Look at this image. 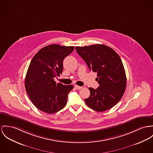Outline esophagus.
<instances>
[{
  "instance_id": "obj_1",
  "label": "esophagus",
  "mask_w": 153,
  "mask_h": 153,
  "mask_svg": "<svg viewBox=\"0 0 153 153\" xmlns=\"http://www.w3.org/2000/svg\"><path fill=\"white\" fill-rule=\"evenodd\" d=\"M74 87H75L76 89H78V90L82 89V86H79V85H74Z\"/></svg>"
}]
</instances>
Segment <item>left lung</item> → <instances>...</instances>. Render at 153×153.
I'll return each mask as SVG.
<instances>
[{
  "label": "left lung",
  "mask_w": 153,
  "mask_h": 153,
  "mask_svg": "<svg viewBox=\"0 0 153 153\" xmlns=\"http://www.w3.org/2000/svg\"><path fill=\"white\" fill-rule=\"evenodd\" d=\"M77 53L85 62L90 71L97 73V89L90 87V95L85 102L90 108L103 112L115 105L126 89V76L121 59L111 48L95 44L76 47Z\"/></svg>",
  "instance_id": "1"
}]
</instances>
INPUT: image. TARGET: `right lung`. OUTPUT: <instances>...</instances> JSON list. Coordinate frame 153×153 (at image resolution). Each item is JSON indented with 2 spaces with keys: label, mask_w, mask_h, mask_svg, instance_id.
Instances as JSON below:
<instances>
[{
  "label": "right lung",
  "mask_w": 153,
  "mask_h": 153,
  "mask_svg": "<svg viewBox=\"0 0 153 153\" xmlns=\"http://www.w3.org/2000/svg\"><path fill=\"white\" fill-rule=\"evenodd\" d=\"M74 49L52 44L41 49L31 60L25 87L30 100L40 111L53 114L66 105L68 94L73 86L56 84L54 78L62 73L63 60Z\"/></svg>",
  "instance_id": "obj_1"
}]
</instances>
